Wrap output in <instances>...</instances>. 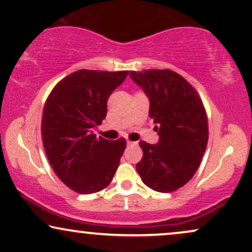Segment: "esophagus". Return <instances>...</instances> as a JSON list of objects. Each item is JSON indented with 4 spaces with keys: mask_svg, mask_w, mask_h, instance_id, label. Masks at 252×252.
I'll return each instance as SVG.
<instances>
[{
    "mask_svg": "<svg viewBox=\"0 0 252 252\" xmlns=\"http://www.w3.org/2000/svg\"><path fill=\"white\" fill-rule=\"evenodd\" d=\"M126 144H128L129 146L130 145H136L137 142H131V141H126Z\"/></svg>",
    "mask_w": 252,
    "mask_h": 252,
    "instance_id": "obj_1",
    "label": "esophagus"
}]
</instances>
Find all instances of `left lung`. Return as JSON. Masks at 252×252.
<instances>
[{"label":"left lung","instance_id":"left-lung-1","mask_svg":"<svg viewBox=\"0 0 252 252\" xmlns=\"http://www.w3.org/2000/svg\"><path fill=\"white\" fill-rule=\"evenodd\" d=\"M129 76L150 101L157 144L141 141L143 158L136 165L151 189L170 193L192 179L208 142V122L201 98L183 76L171 69L130 71Z\"/></svg>","mask_w":252,"mask_h":252}]
</instances>
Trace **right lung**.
<instances>
[{"mask_svg":"<svg viewBox=\"0 0 252 252\" xmlns=\"http://www.w3.org/2000/svg\"><path fill=\"white\" fill-rule=\"evenodd\" d=\"M128 71L80 69L56 85L41 120L47 159L66 186L80 194L106 189L120 165L124 138H96L94 130L107 115V101Z\"/></svg>","mask_w":252,"mask_h":252,"instance_id":"1","label":"right lung"}]
</instances>
